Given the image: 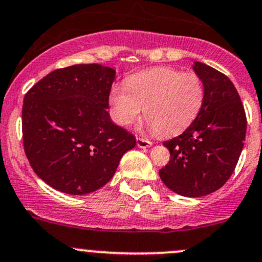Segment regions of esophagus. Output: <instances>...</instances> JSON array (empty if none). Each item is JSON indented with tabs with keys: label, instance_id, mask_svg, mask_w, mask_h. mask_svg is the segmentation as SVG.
<instances>
[{
	"label": "esophagus",
	"instance_id": "esophagus-1",
	"mask_svg": "<svg viewBox=\"0 0 262 262\" xmlns=\"http://www.w3.org/2000/svg\"><path fill=\"white\" fill-rule=\"evenodd\" d=\"M137 146L141 147V149H146V147L151 146V141L147 139H144V137H136Z\"/></svg>",
	"mask_w": 262,
	"mask_h": 262
}]
</instances>
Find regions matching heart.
<instances>
[{
	"label": "heart",
	"instance_id": "1",
	"mask_svg": "<svg viewBox=\"0 0 262 262\" xmlns=\"http://www.w3.org/2000/svg\"><path fill=\"white\" fill-rule=\"evenodd\" d=\"M126 84L115 85L110 93L116 122L131 126L145 107L150 127L165 136L185 130L195 120L204 101L201 77L171 67L137 73L128 78Z\"/></svg>",
	"mask_w": 262,
	"mask_h": 262
}]
</instances>
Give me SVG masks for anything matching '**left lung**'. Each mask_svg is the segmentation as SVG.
<instances>
[{"label": "left lung", "instance_id": "8db88e82", "mask_svg": "<svg viewBox=\"0 0 262 262\" xmlns=\"http://www.w3.org/2000/svg\"><path fill=\"white\" fill-rule=\"evenodd\" d=\"M194 71L204 85L203 104L187 130L164 141L170 160L159 170L164 184L184 196L207 195L223 187L241 155L247 125L230 78L199 61Z\"/></svg>", "mask_w": 262, "mask_h": 262}]
</instances>
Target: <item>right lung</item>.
Wrapping results in <instances>:
<instances>
[{"label":"right lung","mask_w":262,"mask_h":262,"mask_svg":"<svg viewBox=\"0 0 262 262\" xmlns=\"http://www.w3.org/2000/svg\"><path fill=\"white\" fill-rule=\"evenodd\" d=\"M116 71L99 64L56 69L34 84L23 106V142L35 174L73 195L103 187L136 139L110 118Z\"/></svg>","instance_id":"right-lung-1"}]
</instances>
